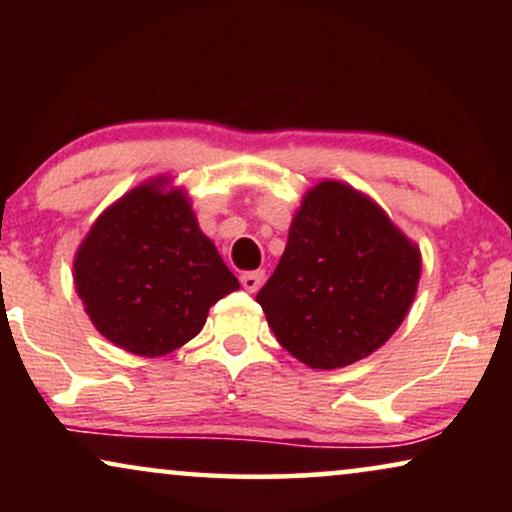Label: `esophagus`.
<instances>
[{
  "mask_svg": "<svg viewBox=\"0 0 512 512\" xmlns=\"http://www.w3.org/2000/svg\"><path fill=\"white\" fill-rule=\"evenodd\" d=\"M263 279H265V272L263 270H256V272H244V275L240 277V282L244 286V291L256 293L258 289H261Z\"/></svg>",
  "mask_w": 512,
  "mask_h": 512,
  "instance_id": "obj_1",
  "label": "esophagus"
}]
</instances>
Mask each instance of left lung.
<instances>
[{"label":"left lung","instance_id":"1","mask_svg":"<svg viewBox=\"0 0 512 512\" xmlns=\"http://www.w3.org/2000/svg\"><path fill=\"white\" fill-rule=\"evenodd\" d=\"M422 258L382 207L340 181L305 193L256 303L286 352L331 370L387 342L417 293Z\"/></svg>","mask_w":512,"mask_h":512}]
</instances>
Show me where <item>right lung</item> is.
<instances>
[{"label":"right lung","mask_w":512,"mask_h":512,"mask_svg":"<svg viewBox=\"0 0 512 512\" xmlns=\"http://www.w3.org/2000/svg\"><path fill=\"white\" fill-rule=\"evenodd\" d=\"M167 179L132 188L93 223L74 258L76 293L104 338L137 356L170 354L240 289Z\"/></svg>","instance_id":"right-lung-1"}]
</instances>
